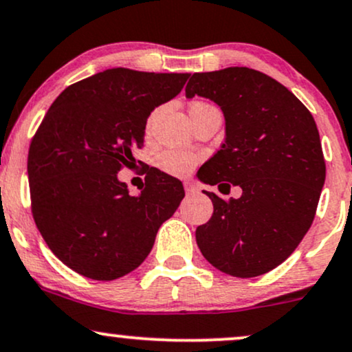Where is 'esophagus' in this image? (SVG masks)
<instances>
[{
	"instance_id": "esophagus-1",
	"label": "esophagus",
	"mask_w": 352,
	"mask_h": 352,
	"mask_svg": "<svg viewBox=\"0 0 352 352\" xmlns=\"http://www.w3.org/2000/svg\"><path fill=\"white\" fill-rule=\"evenodd\" d=\"M184 188H185V192H187L188 195H190V193H195V192H197V187H195V185L192 184V182H185V184H184Z\"/></svg>"
}]
</instances>
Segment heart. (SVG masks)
Listing matches in <instances>:
<instances>
[{
    "mask_svg": "<svg viewBox=\"0 0 352 352\" xmlns=\"http://www.w3.org/2000/svg\"><path fill=\"white\" fill-rule=\"evenodd\" d=\"M195 104H206V103H195ZM154 116L149 118L147 121V129H151ZM200 162V155L193 154V152L182 151V149H168L159 154L157 167L160 170L172 177H187L193 172L197 164Z\"/></svg>",
    "mask_w": 352,
    "mask_h": 352,
    "instance_id": "1",
    "label": "heart"
}]
</instances>
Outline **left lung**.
I'll use <instances>...</instances> for the list:
<instances>
[{"instance_id": "1", "label": "left lung", "mask_w": 352, "mask_h": 352, "mask_svg": "<svg viewBox=\"0 0 352 352\" xmlns=\"http://www.w3.org/2000/svg\"><path fill=\"white\" fill-rule=\"evenodd\" d=\"M188 98L219 104L226 141L198 179L243 190L213 201V217L197 228V244L213 267L257 277L280 265L310 230L324 185L326 164L311 113L277 80L248 67L190 75ZM224 193V192H223Z\"/></svg>"}]
</instances>
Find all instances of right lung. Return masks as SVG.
Masks as SVG:
<instances>
[{"instance_id": "obj_1", "label": "right lung", "mask_w": 352, "mask_h": 352, "mask_svg": "<svg viewBox=\"0 0 352 352\" xmlns=\"http://www.w3.org/2000/svg\"><path fill=\"white\" fill-rule=\"evenodd\" d=\"M188 77L100 72L67 87L34 134L28 155L34 221L50 251L83 277L114 280L139 267L185 197L180 180L154 167L139 197L116 173L144 146L152 109L179 95Z\"/></svg>"}]
</instances>
